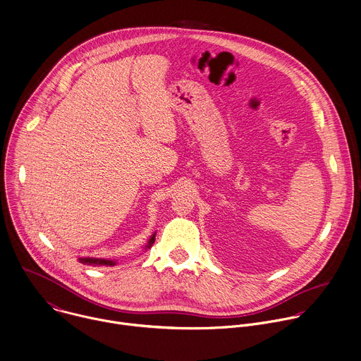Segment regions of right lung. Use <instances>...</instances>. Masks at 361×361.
<instances>
[{
    "label": "right lung",
    "mask_w": 361,
    "mask_h": 361,
    "mask_svg": "<svg viewBox=\"0 0 361 361\" xmlns=\"http://www.w3.org/2000/svg\"><path fill=\"white\" fill-rule=\"evenodd\" d=\"M154 239H156V235H153V236L150 238L149 247H147V248H152V245L154 244ZM79 262H82V264H85V265H92V267H94V265L113 267V265H114V262H113V261H107V259H96V258H80V259H79Z\"/></svg>",
    "instance_id": "right-lung-1"
}]
</instances>
